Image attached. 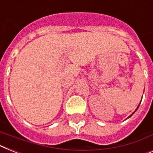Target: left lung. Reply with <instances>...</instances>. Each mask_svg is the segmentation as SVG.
Here are the masks:
<instances>
[{
    "label": "left lung",
    "instance_id": "obj_1",
    "mask_svg": "<svg viewBox=\"0 0 153 153\" xmlns=\"http://www.w3.org/2000/svg\"><path fill=\"white\" fill-rule=\"evenodd\" d=\"M138 107H139V106H137V108H136V110H135V111H134V112H135V111H137V108H138ZM134 113H132V114H131V115H130V116H129V117H128V118H130V116H131V115H133V114H134ZM128 118H127V119H128Z\"/></svg>",
    "mask_w": 153,
    "mask_h": 153
}]
</instances>
